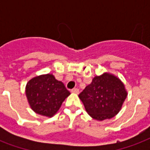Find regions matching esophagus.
Segmentation results:
<instances>
[{
    "instance_id": "obj_1",
    "label": "esophagus",
    "mask_w": 150,
    "mask_h": 150,
    "mask_svg": "<svg viewBox=\"0 0 150 150\" xmlns=\"http://www.w3.org/2000/svg\"><path fill=\"white\" fill-rule=\"evenodd\" d=\"M71 91L72 93H75V94H79V91L78 88H74V89H72Z\"/></svg>"
}]
</instances>
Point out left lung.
Masks as SVG:
<instances>
[{"label": "left lung", "mask_w": 150, "mask_h": 150, "mask_svg": "<svg viewBox=\"0 0 150 150\" xmlns=\"http://www.w3.org/2000/svg\"><path fill=\"white\" fill-rule=\"evenodd\" d=\"M125 84L108 72L95 76L79 95L88 115L96 120L111 119L119 112L127 97Z\"/></svg>", "instance_id": "1"}]
</instances>
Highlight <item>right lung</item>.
Masks as SVG:
<instances>
[{
	"label": "right lung",
	"instance_id": "right-lung-1",
	"mask_svg": "<svg viewBox=\"0 0 150 150\" xmlns=\"http://www.w3.org/2000/svg\"><path fill=\"white\" fill-rule=\"evenodd\" d=\"M70 94L63 83L52 74L35 76L25 86V96L31 109L47 117L55 115Z\"/></svg>",
	"mask_w": 150,
	"mask_h": 150
}]
</instances>
